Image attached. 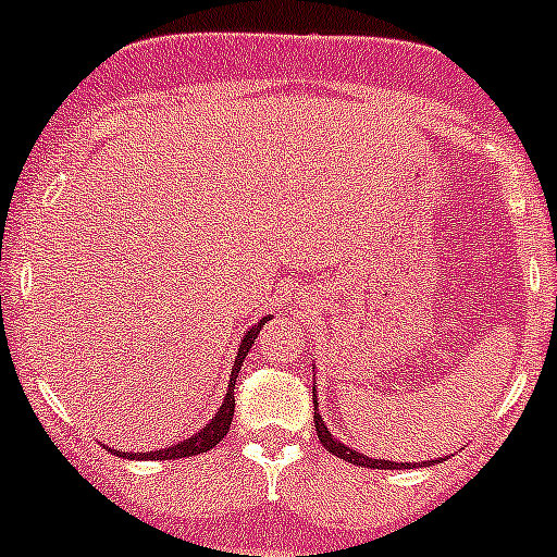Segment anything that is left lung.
<instances>
[{"label": "left lung", "instance_id": "left-lung-1", "mask_svg": "<svg viewBox=\"0 0 557 557\" xmlns=\"http://www.w3.org/2000/svg\"><path fill=\"white\" fill-rule=\"evenodd\" d=\"M312 404H314V431H318L320 445H323L331 455H336V458L347 460V463H352V466H363V469H412V466H409V463H393V460H385V458L383 460H380V458H369V455L356 453V450H352V447L342 445V442L336 440V436L329 431L325 420L320 418V412H318V391H314V387H312ZM442 460H445V458H442ZM429 466H431V460H429Z\"/></svg>", "mask_w": 557, "mask_h": 557}]
</instances>
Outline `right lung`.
Returning <instances> with one entry per match:
<instances>
[{
    "instance_id": "right-lung-1",
    "label": "right lung",
    "mask_w": 557,
    "mask_h": 557,
    "mask_svg": "<svg viewBox=\"0 0 557 557\" xmlns=\"http://www.w3.org/2000/svg\"><path fill=\"white\" fill-rule=\"evenodd\" d=\"M269 318H272V314H269ZM269 318H261L256 325H252V329H247V334L243 336V342H239L237 358H234V367H232V377H228V391H226V396H223V404H221V409H218V412H215V418H212L210 423L205 425V429H199L194 436H188V440L177 442V445L164 447V450H150V453L110 450V453L121 455V458H137V460H143V458H150V460H174V458H188V455H199V453L212 450V447H215L218 442H221L223 436L228 434V429H232L234 385H237L239 367H243V361L247 358V352H250L252 342H256V336L261 334L263 323H267Z\"/></svg>"
}]
</instances>
